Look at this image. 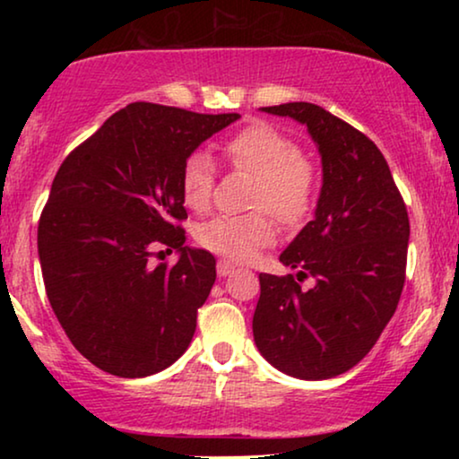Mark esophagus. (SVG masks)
I'll return each mask as SVG.
<instances>
[{
    "label": "esophagus",
    "instance_id": "esophagus-1",
    "mask_svg": "<svg viewBox=\"0 0 459 459\" xmlns=\"http://www.w3.org/2000/svg\"><path fill=\"white\" fill-rule=\"evenodd\" d=\"M234 265H231L230 261H225V259H221V261H217V273H219V278H228V275H231L234 273Z\"/></svg>",
    "mask_w": 459,
    "mask_h": 459
}]
</instances>
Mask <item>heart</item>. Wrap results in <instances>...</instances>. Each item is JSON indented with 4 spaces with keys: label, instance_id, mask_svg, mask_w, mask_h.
I'll list each match as a JSON object with an SVG mask.
<instances>
[{
    "label": "heart",
    "instance_id": "1",
    "mask_svg": "<svg viewBox=\"0 0 459 459\" xmlns=\"http://www.w3.org/2000/svg\"><path fill=\"white\" fill-rule=\"evenodd\" d=\"M231 167L255 175V211H269L284 225H300L316 204L319 173L316 162L300 152L294 137L272 123L255 121L223 143ZM215 167L203 152H194L181 167L179 190L187 209L203 211L211 203ZM198 242L234 261H253L261 248L275 242V225L265 212L244 217H215L200 225Z\"/></svg>",
    "mask_w": 459,
    "mask_h": 459
}]
</instances>
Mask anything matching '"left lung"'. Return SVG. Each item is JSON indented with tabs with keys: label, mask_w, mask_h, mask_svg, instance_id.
Here are the masks:
<instances>
[{
	"label": "left lung",
	"mask_w": 459,
	"mask_h": 459,
	"mask_svg": "<svg viewBox=\"0 0 459 459\" xmlns=\"http://www.w3.org/2000/svg\"><path fill=\"white\" fill-rule=\"evenodd\" d=\"M263 112L307 125L322 156L316 219L280 261L297 275L261 273L253 334L261 355L300 380L357 366L397 309L410 217L378 146L322 106L290 102ZM316 280L305 291L299 281Z\"/></svg>",
	"instance_id": "8db88e82"
}]
</instances>
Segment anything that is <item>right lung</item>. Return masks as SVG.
<instances>
[{
	"label": "right lung",
	"instance_id": "obj_1",
	"mask_svg": "<svg viewBox=\"0 0 459 459\" xmlns=\"http://www.w3.org/2000/svg\"><path fill=\"white\" fill-rule=\"evenodd\" d=\"M238 118L129 104L56 173L37 230L43 284L74 349L104 372L143 378L190 347L217 272L211 253L184 247L181 167ZM159 247L178 250L173 268L149 265Z\"/></svg>",
	"mask_w": 459,
	"mask_h": 459
}]
</instances>
